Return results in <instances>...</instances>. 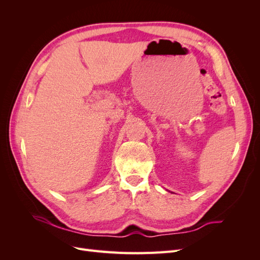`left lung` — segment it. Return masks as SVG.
I'll return each mask as SVG.
<instances>
[{
    "mask_svg": "<svg viewBox=\"0 0 260 260\" xmlns=\"http://www.w3.org/2000/svg\"><path fill=\"white\" fill-rule=\"evenodd\" d=\"M171 193H172V192H171Z\"/></svg>",
    "mask_w": 260,
    "mask_h": 260,
    "instance_id": "1",
    "label": "left lung"
}]
</instances>
